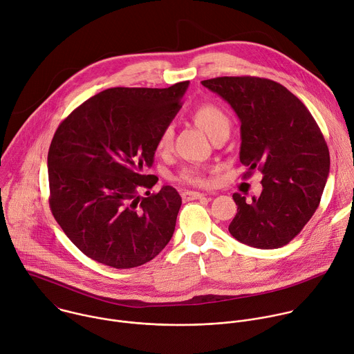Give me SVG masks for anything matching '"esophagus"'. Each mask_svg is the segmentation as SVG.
Instances as JSON below:
<instances>
[{"label":"esophagus","instance_id":"34e87169","mask_svg":"<svg viewBox=\"0 0 354 354\" xmlns=\"http://www.w3.org/2000/svg\"><path fill=\"white\" fill-rule=\"evenodd\" d=\"M183 199L185 201H192V199H201L205 196V194H201V192H195V191H185L181 194Z\"/></svg>","mask_w":354,"mask_h":354}]
</instances>
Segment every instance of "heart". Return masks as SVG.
I'll return each mask as SVG.
<instances>
[{"instance_id": "obj_1", "label": "heart", "mask_w": 354, "mask_h": 354, "mask_svg": "<svg viewBox=\"0 0 354 354\" xmlns=\"http://www.w3.org/2000/svg\"><path fill=\"white\" fill-rule=\"evenodd\" d=\"M192 120L198 127H201L212 139H215L221 133L230 132V120L226 113L214 104H203L198 107L192 113ZM173 128L166 127L158 136L156 140V152L159 155H166L173 148ZM177 181L195 185V187H205L207 184V178L205 174L196 167H187L180 171L177 176Z\"/></svg>"}]
</instances>
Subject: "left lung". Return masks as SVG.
I'll list each match as a JSON object with an SVG mask.
<instances>
[{
  "label": "left lung",
  "mask_w": 354,
  "mask_h": 354,
  "mask_svg": "<svg viewBox=\"0 0 354 354\" xmlns=\"http://www.w3.org/2000/svg\"><path fill=\"white\" fill-rule=\"evenodd\" d=\"M202 85L240 118L244 177L263 176L259 196L247 201L233 194L237 214L230 234L261 250L286 245L315 214L329 174V151L318 124L299 97L274 81L221 77Z\"/></svg>",
  "instance_id": "obj_1"
}]
</instances>
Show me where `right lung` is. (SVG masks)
Returning <instances> with one entry per match:
<instances>
[{"instance_id":"right-lung-1","label":"right lung","mask_w":354,"mask_h":354,"mask_svg":"<svg viewBox=\"0 0 354 354\" xmlns=\"http://www.w3.org/2000/svg\"><path fill=\"white\" fill-rule=\"evenodd\" d=\"M189 82L111 88L84 102L57 128L47 156L53 216L86 257L117 269L140 266L170 241L181 196L158 177L159 133L181 109Z\"/></svg>"}]
</instances>
